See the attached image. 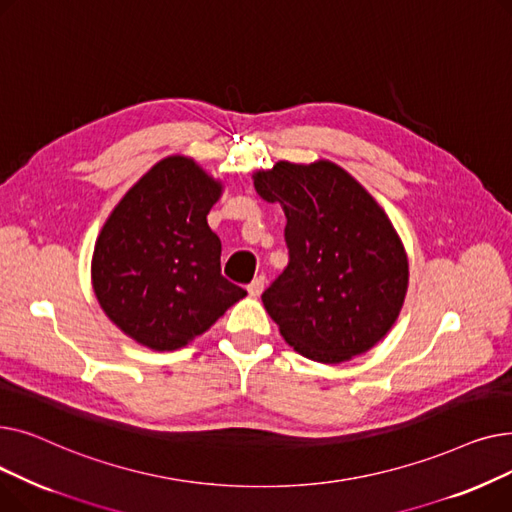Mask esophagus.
<instances>
[{
	"mask_svg": "<svg viewBox=\"0 0 512 512\" xmlns=\"http://www.w3.org/2000/svg\"><path fill=\"white\" fill-rule=\"evenodd\" d=\"M263 286H265V278H263V276H257V278L247 286V290H249V294H251L253 299H257L259 294L263 292Z\"/></svg>",
	"mask_w": 512,
	"mask_h": 512,
	"instance_id": "esophagus-1",
	"label": "esophagus"
}]
</instances>
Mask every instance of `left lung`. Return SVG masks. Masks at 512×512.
<instances>
[{
  "instance_id": "8db88e82",
  "label": "left lung",
  "mask_w": 512,
  "mask_h": 512,
  "mask_svg": "<svg viewBox=\"0 0 512 512\" xmlns=\"http://www.w3.org/2000/svg\"><path fill=\"white\" fill-rule=\"evenodd\" d=\"M253 184L286 215L290 261L261 294L282 338L324 365L367 353L409 288V257L384 207L330 159L278 161L253 172Z\"/></svg>"
}]
</instances>
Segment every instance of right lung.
Masks as SVG:
<instances>
[{
    "instance_id": "right-lung-1",
    "label": "right lung",
    "mask_w": 512,
    "mask_h": 512,
    "mask_svg": "<svg viewBox=\"0 0 512 512\" xmlns=\"http://www.w3.org/2000/svg\"><path fill=\"white\" fill-rule=\"evenodd\" d=\"M188 155L159 159L107 215L91 284L112 324L151 351H176L207 332L247 290L220 274L222 242L207 224L224 195Z\"/></svg>"
}]
</instances>
